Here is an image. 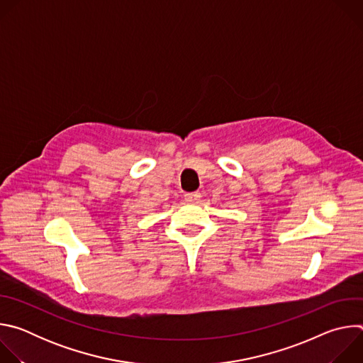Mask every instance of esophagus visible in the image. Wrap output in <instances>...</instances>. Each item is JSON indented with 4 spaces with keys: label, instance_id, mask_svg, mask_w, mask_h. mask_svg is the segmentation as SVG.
I'll return each instance as SVG.
<instances>
[{
    "label": "esophagus",
    "instance_id": "1",
    "mask_svg": "<svg viewBox=\"0 0 363 363\" xmlns=\"http://www.w3.org/2000/svg\"><path fill=\"white\" fill-rule=\"evenodd\" d=\"M199 198H201V192H198V191L185 194V199L189 201V202H196V201H199Z\"/></svg>",
    "mask_w": 363,
    "mask_h": 363
}]
</instances>
